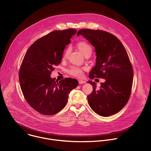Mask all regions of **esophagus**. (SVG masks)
Segmentation results:
<instances>
[{
    "label": "esophagus",
    "instance_id": "obj_1",
    "mask_svg": "<svg viewBox=\"0 0 151 151\" xmlns=\"http://www.w3.org/2000/svg\"><path fill=\"white\" fill-rule=\"evenodd\" d=\"M78 82H79V84H83V83H86V81H83V80H79Z\"/></svg>",
    "mask_w": 151,
    "mask_h": 151
}]
</instances>
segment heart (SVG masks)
<instances>
[{
  "instance_id": "heart-1",
  "label": "heart",
  "mask_w": 151,
  "mask_h": 151,
  "mask_svg": "<svg viewBox=\"0 0 151 151\" xmlns=\"http://www.w3.org/2000/svg\"><path fill=\"white\" fill-rule=\"evenodd\" d=\"M77 46L78 47V48L79 49L80 51L83 53V55L85 56H91L92 52V48L91 47V45L86 41H79L78 44H77ZM70 52V50L69 48H68L63 53V59H65L68 58V56H69ZM86 70V68L85 67H79V66H72L70 67L68 70L67 72L75 77H77V78H81L82 76L83 73V70Z\"/></svg>"
}]
</instances>
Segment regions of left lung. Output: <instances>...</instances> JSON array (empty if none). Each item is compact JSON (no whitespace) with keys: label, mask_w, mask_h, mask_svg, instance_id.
I'll use <instances>...</instances> for the list:
<instances>
[{"label":"left lung","mask_w":151,"mask_h":151,"mask_svg":"<svg viewBox=\"0 0 151 151\" xmlns=\"http://www.w3.org/2000/svg\"><path fill=\"white\" fill-rule=\"evenodd\" d=\"M83 35L95 47L96 65L89 72L91 79H105L99 89L94 82L88 81L93 91L88 102L97 114L109 117L120 111L127 104L132 92L133 70L126 50L113 34L102 30L82 29Z\"/></svg>","instance_id":"left-lung-1"}]
</instances>
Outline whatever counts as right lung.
<instances>
[{
  "instance_id": "1",
  "label": "right lung",
  "mask_w": 151,
  "mask_h": 151,
  "mask_svg": "<svg viewBox=\"0 0 151 151\" xmlns=\"http://www.w3.org/2000/svg\"><path fill=\"white\" fill-rule=\"evenodd\" d=\"M76 29L56 30L37 40L22 62L19 80L28 104L43 115H54L66 105L68 93L78 85L75 79L56 81L50 78L62 60L63 50Z\"/></svg>"
}]
</instances>
